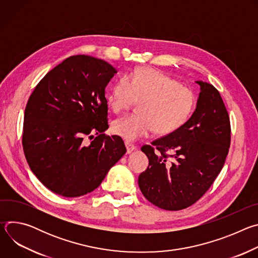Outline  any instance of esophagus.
Segmentation results:
<instances>
[{"instance_id":"34e87169","label":"esophagus","mask_w":258,"mask_h":258,"mask_svg":"<svg viewBox=\"0 0 258 258\" xmlns=\"http://www.w3.org/2000/svg\"><path fill=\"white\" fill-rule=\"evenodd\" d=\"M125 147H126V153L127 154H131L133 151L136 150V147L132 144H128V143H125Z\"/></svg>"}]
</instances>
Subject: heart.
<instances>
[{"mask_svg":"<svg viewBox=\"0 0 258 258\" xmlns=\"http://www.w3.org/2000/svg\"><path fill=\"white\" fill-rule=\"evenodd\" d=\"M106 101L115 113L141 102L139 115L124 116L111 124L112 133L126 142H135L153 130L160 136L175 132L187 122L195 106L191 90L150 67H139L118 80L107 94Z\"/></svg>","mask_w":258,"mask_h":258,"instance_id":"obj_1","label":"heart"}]
</instances>
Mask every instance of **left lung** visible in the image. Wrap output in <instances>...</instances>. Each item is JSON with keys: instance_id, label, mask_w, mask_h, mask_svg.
<instances>
[{"instance_id": "8db88e82", "label": "left lung", "mask_w": 258, "mask_h": 258, "mask_svg": "<svg viewBox=\"0 0 258 258\" xmlns=\"http://www.w3.org/2000/svg\"><path fill=\"white\" fill-rule=\"evenodd\" d=\"M200 87L195 111L175 132L142 147L149 165L139 175L145 198L165 210H180L199 200L222 170L231 143L230 117L219 92L210 84ZM172 151L173 159L164 154Z\"/></svg>"}]
</instances>
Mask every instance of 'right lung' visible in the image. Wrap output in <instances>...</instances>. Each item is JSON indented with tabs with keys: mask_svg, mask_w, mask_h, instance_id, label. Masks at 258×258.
Here are the masks:
<instances>
[{
	"mask_svg": "<svg viewBox=\"0 0 258 258\" xmlns=\"http://www.w3.org/2000/svg\"><path fill=\"white\" fill-rule=\"evenodd\" d=\"M115 73L102 59L71 56L49 71L28 99L22 136L25 158L43 185L60 196L93 192L126 152L118 136L104 135L105 89ZM86 136L94 138L90 144Z\"/></svg>",
	"mask_w": 258,
	"mask_h": 258,
	"instance_id": "right-lung-1",
	"label": "right lung"
}]
</instances>
